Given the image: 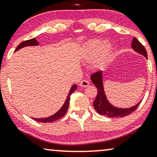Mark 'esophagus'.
<instances>
[{"label":"esophagus","mask_w":157,"mask_h":157,"mask_svg":"<svg viewBox=\"0 0 157 157\" xmlns=\"http://www.w3.org/2000/svg\"><path fill=\"white\" fill-rule=\"evenodd\" d=\"M89 82L86 80V79H83V80H82L80 82H79V85L81 86H82V87H86V86H89Z\"/></svg>","instance_id":"34e87169"}]
</instances>
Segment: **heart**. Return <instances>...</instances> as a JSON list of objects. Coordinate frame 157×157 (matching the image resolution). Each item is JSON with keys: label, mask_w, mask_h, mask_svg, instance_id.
Instances as JSON below:
<instances>
[{"label": "heart", "mask_w": 157, "mask_h": 157, "mask_svg": "<svg viewBox=\"0 0 157 157\" xmlns=\"http://www.w3.org/2000/svg\"><path fill=\"white\" fill-rule=\"evenodd\" d=\"M113 47L103 40H91L84 44L82 50V57L86 61H93V67L101 68L110 61L113 55Z\"/></svg>", "instance_id": "b5f03b06"}]
</instances>
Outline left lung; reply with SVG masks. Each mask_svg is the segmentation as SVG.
<instances>
[{"label": "left lung", "instance_id": "8db88e82", "mask_svg": "<svg viewBox=\"0 0 157 157\" xmlns=\"http://www.w3.org/2000/svg\"><path fill=\"white\" fill-rule=\"evenodd\" d=\"M131 48L137 53L144 56L146 59H147V54L146 49L136 38H133L132 40ZM90 78L92 83L96 86L97 91H98L96 98L93 103L94 108L97 113L100 114L101 115L109 117L112 118L122 117L128 115L135 111L141 103L142 100L135 105L126 108H118V107L112 105L108 100L105 90H104L103 72L101 71L96 72V73L92 74Z\"/></svg>", "mask_w": 157, "mask_h": 157}]
</instances>
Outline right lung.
Listing matches in <instances>:
<instances>
[{"mask_svg": "<svg viewBox=\"0 0 157 157\" xmlns=\"http://www.w3.org/2000/svg\"><path fill=\"white\" fill-rule=\"evenodd\" d=\"M39 44V43L38 40L36 38H32L31 40H26L21 43L19 44L18 46L17 47V48L15 49V51L17 52L19 49H20L23 47H28V46H38ZM77 88H78V85L77 84H73V86H71V89L68 94V96H67V98L66 99L65 102H64L63 105H62L61 108L59 109V110L56 112V113H54L52 115L48 117H45V118H40V119H36V118H33L34 120H36L39 121V122H43V123H47V122H53V121H55L56 120H58L60 118H61L62 117H63L65 115V114L66 113L67 110H68V106H69V101H70V97H71V94L73 93V92L76 90Z\"/></svg>", "mask_w": 157, "mask_h": 157, "instance_id": "obj_1", "label": "right lung"}]
</instances>
